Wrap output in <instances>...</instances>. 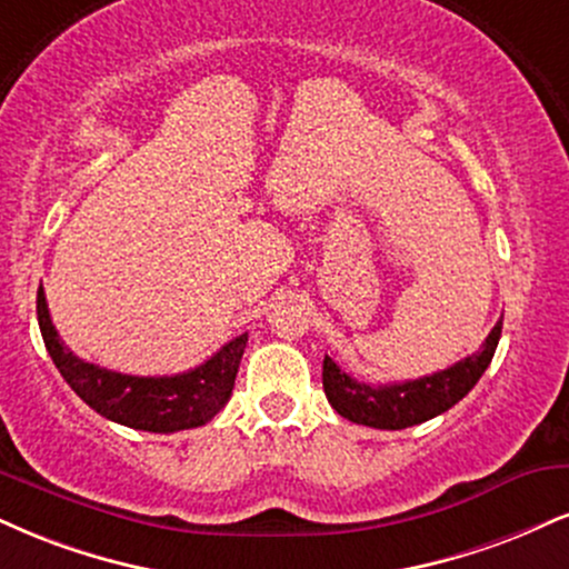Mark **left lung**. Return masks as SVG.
<instances>
[{"mask_svg":"<svg viewBox=\"0 0 569 569\" xmlns=\"http://www.w3.org/2000/svg\"><path fill=\"white\" fill-rule=\"evenodd\" d=\"M501 328L503 318L492 326L488 339L475 355L458 360L456 366L445 368V371L402 381V385H362L350 373L341 371L337 362L326 355L323 389L328 402L345 419L373 429H406L435 419V416L453 408L458 400H463L471 392V387L480 381L485 368L490 366L492 355H496Z\"/></svg>","mask_w":569,"mask_h":569,"instance_id":"left-lung-1","label":"left lung"}]
</instances>
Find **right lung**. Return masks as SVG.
Instances as JSON below:
<instances>
[{
    "mask_svg": "<svg viewBox=\"0 0 569 569\" xmlns=\"http://www.w3.org/2000/svg\"><path fill=\"white\" fill-rule=\"evenodd\" d=\"M37 318L54 368L89 408L129 429L159 435L203 427L228 406L249 341V333H241L188 373L129 376L81 360L68 350L52 326L42 286L37 293Z\"/></svg>",
    "mask_w": 569,
    "mask_h": 569,
    "instance_id": "add662e5",
    "label": "right lung"
}]
</instances>
